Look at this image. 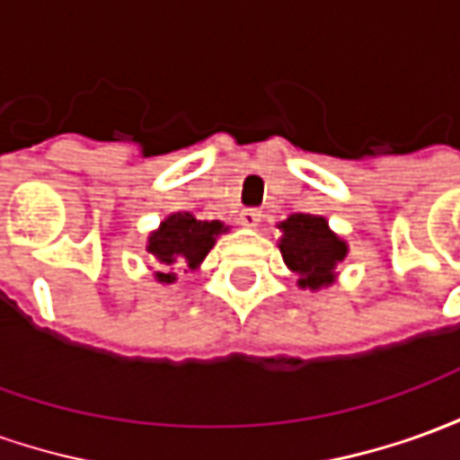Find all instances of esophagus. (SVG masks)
Listing matches in <instances>:
<instances>
[{"instance_id":"34e87169","label":"esophagus","mask_w":460,"mask_h":460,"mask_svg":"<svg viewBox=\"0 0 460 460\" xmlns=\"http://www.w3.org/2000/svg\"><path fill=\"white\" fill-rule=\"evenodd\" d=\"M261 217H263V215H261V209H243L238 222L243 225V227H258Z\"/></svg>"}]
</instances>
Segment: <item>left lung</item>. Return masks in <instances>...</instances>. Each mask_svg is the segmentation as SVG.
Returning a JSON list of instances; mask_svg holds the SVG:
<instances>
[{"instance_id":"8db88e82","label":"left lung","mask_w":460,"mask_h":460,"mask_svg":"<svg viewBox=\"0 0 460 460\" xmlns=\"http://www.w3.org/2000/svg\"><path fill=\"white\" fill-rule=\"evenodd\" d=\"M281 230L279 251L296 287L320 292L335 284L338 266L348 256V243L327 225L323 215H289L276 225Z\"/></svg>"}]
</instances>
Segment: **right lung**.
Masks as SVG:
<instances>
[{
  "label": "right lung",
  "mask_w": 460,
  "mask_h": 460,
  "mask_svg": "<svg viewBox=\"0 0 460 460\" xmlns=\"http://www.w3.org/2000/svg\"><path fill=\"white\" fill-rule=\"evenodd\" d=\"M230 227L220 220H197L191 212H173L148 235L146 251L155 261L153 279L173 284L176 274H189L202 266L207 253Z\"/></svg>",
  "instance_id": "1"
}]
</instances>
